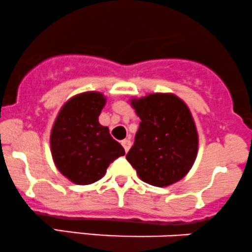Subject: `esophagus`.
Here are the masks:
<instances>
[{"instance_id":"esophagus-1","label":"esophagus","mask_w":252,"mask_h":252,"mask_svg":"<svg viewBox=\"0 0 252 252\" xmlns=\"http://www.w3.org/2000/svg\"><path fill=\"white\" fill-rule=\"evenodd\" d=\"M122 146L123 148L126 152H128V150L130 149V147H131V142H130V140H128V138H126V140L122 141Z\"/></svg>"}]
</instances>
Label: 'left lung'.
<instances>
[{
	"instance_id": "8db88e82",
	"label": "left lung",
	"mask_w": 252,
	"mask_h": 252,
	"mask_svg": "<svg viewBox=\"0 0 252 252\" xmlns=\"http://www.w3.org/2000/svg\"><path fill=\"white\" fill-rule=\"evenodd\" d=\"M131 104L141 122L126 160L153 186L179 181L189 173L198 152V134L189 108L168 94H153Z\"/></svg>"
}]
</instances>
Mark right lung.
I'll list each match as a JSON object with an SVG mask.
<instances>
[{"mask_svg": "<svg viewBox=\"0 0 252 252\" xmlns=\"http://www.w3.org/2000/svg\"><path fill=\"white\" fill-rule=\"evenodd\" d=\"M105 98L85 92L71 98L58 115L51 132L52 156L58 169L78 185H89L105 174L109 164L126 154L98 122Z\"/></svg>", "mask_w": 252, "mask_h": 252, "instance_id": "obj_1", "label": "right lung"}]
</instances>
